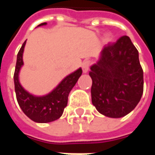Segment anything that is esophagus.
Here are the masks:
<instances>
[{
    "instance_id": "esophagus-1",
    "label": "esophagus",
    "mask_w": 155,
    "mask_h": 155,
    "mask_svg": "<svg viewBox=\"0 0 155 155\" xmlns=\"http://www.w3.org/2000/svg\"><path fill=\"white\" fill-rule=\"evenodd\" d=\"M91 64V61H84L83 63H82V71L84 73H87L89 69H90V66Z\"/></svg>"
}]
</instances>
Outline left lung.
Here are the masks:
<instances>
[{"mask_svg": "<svg viewBox=\"0 0 155 155\" xmlns=\"http://www.w3.org/2000/svg\"><path fill=\"white\" fill-rule=\"evenodd\" d=\"M89 74L92 79V104L105 116H125L142 97L143 73L139 52L127 35L104 45Z\"/></svg>", "mask_w": 155, "mask_h": 155, "instance_id": "8db88e82", "label": "left lung"}]
</instances>
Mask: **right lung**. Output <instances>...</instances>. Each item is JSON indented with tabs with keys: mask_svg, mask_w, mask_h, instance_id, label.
Segmentation results:
<instances>
[{
	"mask_svg": "<svg viewBox=\"0 0 155 155\" xmlns=\"http://www.w3.org/2000/svg\"><path fill=\"white\" fill-rule=\"evenodd\" d=\"M46 25V22L41 23L38 26ZM25 42L17 54V60L14 73V83L16 100L24 114L36 123H49L58 120L62 115L66 107L68 96L74 84L81 77L82 69L71 73L64 78L60 84L49 94L43 96H35L30 94L22 87L19 81V73L23 65V52Z\"/></svg>",
	"mask_w": 155,
	"mask_h": 155,
	"instance_id": "right-lung-1",
	"label": "right lung"
}]
</instances>
